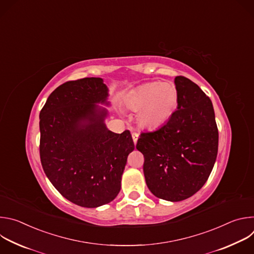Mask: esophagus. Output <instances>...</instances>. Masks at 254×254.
<instances>
[{"label": "esophagus", "instance_id": "1", "mask_svg": "<svg viewBox=\"0 0 254 254\" xmlns=\"http://www.w3.org/2000/svg\"><path fill=\"white\" fill-rule=\"evenodd\" d=\"M131 136H132L133 142H134V143H136V141H137V138H138V133H137V132H135V131H133V132L131 133Z\"/></svg>", "mask_w": 254, "mask_h": 254}]
</instances>
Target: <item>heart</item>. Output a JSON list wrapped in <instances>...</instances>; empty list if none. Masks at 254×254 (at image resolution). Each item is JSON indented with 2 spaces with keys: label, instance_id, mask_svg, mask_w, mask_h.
Listing matches in <instances>:
<instances>
[{
  "label": "heart",
  "instance_id": "1",
  "mask_svg": "<svg viewBox=\"0 0 254 254\" xmlns=\"http://www.w3.org/2000/svg\"><path fill=\"white\" fill-rule=\"evenodd\" d=\"M179 92L173 82H151L130 92L127 106L132 112H139L137 124L142 128L153 129L166 124L175 113Z\"/></svg>",
  "mask_w": 254,
  "mask_h": 254
}]
</instances>
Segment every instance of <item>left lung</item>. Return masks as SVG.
Masks as SVG:
<instances>
[{
  "label": "left lung",
  "mask_w": 254,
  "mask_h": 254,
  "mask_svg": "<svg viewBox=\"0 0 254 254\" xmlns=\"http://www.w3.org/2000/svg\"><path fill=\"white\" fill-rule=\"evenodd\" d=\"M177 111L159 129L141 132L136 150L143 175L158 198L178 202L197 193L208 180L218 152L212 101L193 81L177 76Z\"/></svg>",
  "instance_id": "1"
}]
</instances>
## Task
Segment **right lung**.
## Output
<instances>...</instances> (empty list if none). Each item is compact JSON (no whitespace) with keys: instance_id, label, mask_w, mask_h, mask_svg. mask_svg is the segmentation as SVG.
Instances as JSON below:
<instances>
[{"instance_id":"add662e5","label":"right lung","mask_w":254,"mask_h":254,"mask_svg":"<svg viewBox=\"0 0 254 254\" xmlns=\"http://www.w3.org/2000/svg\"><path fill=\"white\" fill-rule=\"evenodd\" d=\"M108 88L99 77L58 86L40 112V159L56 190L81 207L112 202L134 144L129 130L116 133L104 124Z\"/></svg>"}]
</instances>
